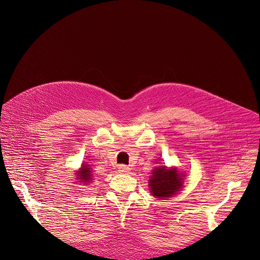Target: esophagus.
Here are the masks:
<instances>
[{
  "label": "esophagus",
  "mask_w": 260,
  "mask_h": 260,
  "mask_svg": "<svg viewBox=\"0 0 260 260\" xmlns=\"http://www.w3.org/2000/svg\"><path fill=\"white\" fill-rule=\"evenodd\" d=\"M118 171L120 173H128L130 171V168L128 166H126V165H119Z\"/></svg>",
  "instance_id": "1"
}]
</instances>
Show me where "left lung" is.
Here are the masks:
<instances>
[{
    "instance_id": "left-lung-1",
    "label": "left lung",
    "mask_w": 260,
    "mask_h": 260,
    "mask_svg": "<svg viewBox=\"0 0 260 260\" xmlns=\"http://www.w3.org/2000/svg\"><path fill=\"white\" fill-rule=\"evenodd\" d=\"M149 180L152 195L165 198L174 195L182 186L181 174L176 169H166L165 166L156 168Z\"/></svg>"
}]
</instances>
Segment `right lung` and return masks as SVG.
Masks as SVG:
<instances>
[{
  "label": "right lung",
  "mask_w": 260,
  "mask_h": 260,
  "mask_svg": "<svg viewBox=\"0 0 260 260\" xmlns=\"http://www.w3.org/2000/svg\"><path fill=\"white\" fill-rule=\"evenodd\" d=\"M79 174H80V175H79V177H80L79 179L82 180L81 182L87 183V182H89V181L91 180V171H90V168H89L88 166L84 165V166L81 168Z\"/></svg>",
  "instance_id": "1"
}]
</instances>
